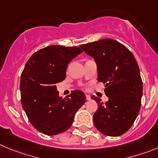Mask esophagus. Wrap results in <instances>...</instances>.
<instances>
[{
  "mask_svg": "<svg viewBox=\"0 0 158 158\" xmlns=\"http://www.w3.org/2000/svg\"><path fill=\"white\" fill-rule=\"evenodd\" d=\"M86 100H87V101H89V100L91 99V97L89 95H88V94H86Z\"/></svg>",
  "mask_w": 158,
  "mask_h": 158,
  "instance_id": "esophagus-1",
  "label": "esophagus"
}]
</instances>
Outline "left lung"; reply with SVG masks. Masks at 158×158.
<instances>
[{
  "label": "left lung",
  "instance_id": "left-lung-1",
  "mask_svg": "<svg viewBox=\"0 0 158 158\" xmlns=\"http://www.w3.org/2000/svg\"><path fill=\"white\" fill-rule=\"evenodd\" d=\"M97 63V80L105 84L107 102L92 96L98 108L94 114L97 129L109 136L127 132L139 112L143 82L135 57L123 44L104 39L80 45Z\"/></svg>",
  "mask_w": 158,
  "mask_h": 158
}]
</instances>
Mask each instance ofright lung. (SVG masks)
<instances>
[{
	"mask_svg": "<svg viewBox=\"0 0 158 158\" xmlns=\"http://www.w3.org/2000/svg\"><path fill=\"white\" fill-rule=\"evenodd\" d=\"M82 52L78 47L49 46L32 54L22 72V105L32 126L45 135L68 130L86 101L81 90L62 98L55 86L65 79L68 64Z\"/></svg>",
	"mask_w": 158,
	"mask_h": 158,
	"instance_id": "obj_1",
	"label": "right lung"
}]
</instances>
